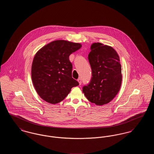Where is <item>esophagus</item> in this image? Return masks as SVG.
Wrapping results in <instances>:
<instances>
[{"instance_id":"esophagus-1","label":"esophagus","mask_w":154,"mask_h":154,"mask_svg":"<svg viewBox=\"0 0 154 154\" xmlns=\"http://www.w3.org/2000/svg\"><path fill=\"white\" fill-rule=\"evenodd\" d=\"M77 81H78V82H79V84L81 85V83H82V80L80 78H79V79L77 80Z\"/></svg>"}]
</instances>
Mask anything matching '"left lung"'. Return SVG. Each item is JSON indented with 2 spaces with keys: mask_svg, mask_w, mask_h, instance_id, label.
<instances>
[{
  "mask_svg": "<svg viewBox=\"0 0 154 154\" xmlns=\"http://www.w3.org/2000/svg\"><path fill=\"white\" fill-rule=\"evenodd\" d=\"M91 50L88 60L92 77L82 92L89 102L102 106L110 102L119 91L121 65L117 52L111 47L95 43Z\"/></svg>",
  "mask_w": 154,
  "mask_h": 154,
  "instance_id": "1",
  "label": "left lung"
}]
</instances>
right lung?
<instances>
[{"label": "right lung", "mask_w": 154, "mask_h": 154, "mask_svg": "<svg viewBox=\"0 0 154 154\" xmlns=\"http://www.w3.org/2000/svg\"><path fill=\"white\" fill-rule=\"evenodd\" d=\"M81 44L66 40H55L37 52L32 65V79L40 97L47 102L62 101L79 85L72 78L73 66L69 56L79 50Z\"/></svg>", "instance_id": "obj_1"}]
</instances>
